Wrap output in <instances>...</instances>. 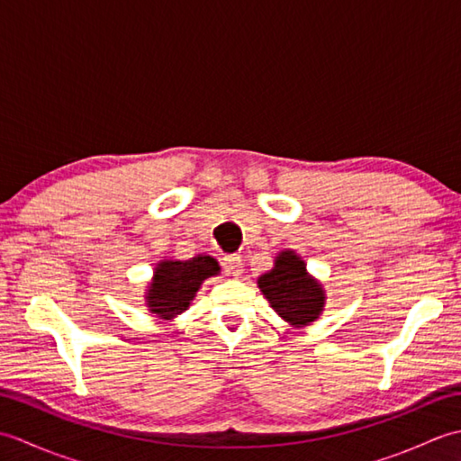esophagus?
I'll return each mask as SVG.
<instances>
[{
  "label": "esophagus",
  "mask_w": 461,
  "mask_h": 461,
  "mask_svg": "<svg viewBox=\"0 0 461 461\" xmlns=\"http://www.w3.org/2000/svg\"><path fill=\"white\" fill-rule=\"evenodd\" d=\"M221 266H223V271L228 273V276H236L238 277V276H241V273H243V261L238 256L223 258Z\"/></svg>",
  "instance_id": "esophagus-1"
}]
</instances>
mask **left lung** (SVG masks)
<instances>
[{
	"mask_svg": "<svg viewBox=\"0 0 461 461\" xmlns=\"http://www.w3.org/2000/svg\"><path fill=\"white\" fill-rule=\"evenodd\" d=\"M271 307L291 325H309L325 305L322 289L307 276V267L293 251H283L273 267L258 281Z\"/></svg>",
	"mask_w": 461,
	"mask_h": 461,
	"instance_id": "8db88e82",
	"label": "left lung"
}]
</instances>
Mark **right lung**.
Masks as SVG:
<instances>
[{"label": "right lung", "mask_w": 461, "mask_h": 461, "mask_svg": "<svg viewBox=\"0 0 461 461\" xmlns=\"http://www.w3.org/2000/svg\"><path fill=\"white\" fill-rule=\"evenodd\" d=\"M220 271L218 261L210 256H198L188 261H162L154 273L149 289V307L162 319H172L190 307L202 281Z\"/></svg>", "instance_id": "obj_1"}]
</instances>
